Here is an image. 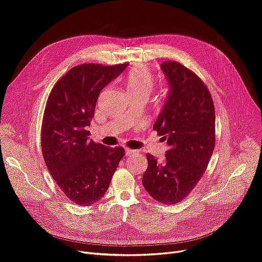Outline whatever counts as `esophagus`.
<instances>
[{
    "label": "esophagus",
    "mask_w": 262,
    "mask_h": 262,
    "mask_svg": "<svg viewBox=\"0 0 262 262\" xmlns=\"http://www.w3.org/2000/svg\"><path fill=\"white\" fill-rule=\"evenodd\" d=\"M136 154H137V152H136L135 150H130V149H126V150H125V155H126V156H134V155H136Z\"/></svg>",
    "instance_id": "obj_1"
}]
</instances>
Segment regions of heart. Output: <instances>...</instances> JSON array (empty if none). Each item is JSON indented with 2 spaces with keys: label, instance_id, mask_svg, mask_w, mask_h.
Wrapping results in <instances>:
<instances>
[{
  "label": "heart",
  "instance_id": "1",
  "mask_svg": "<svg viewBox=\"0 0 262 262\" xmlns=\"http://www.w3.org/2000/svg\"><path fill=\"white\" fill-rule=\"evenodd\" d=\"M125 86L129 95H144L149 97L154 90V75L144 65H137L127 74L125 78Z\"/></svg>",
  "mask_w": 262,
  "mask_h": 262
}]
</instances>
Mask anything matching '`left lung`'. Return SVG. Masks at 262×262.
<instances>
[{"instance_id": "8db88e82", "label": "left lung", "mask_w": 262, "mask_h": 262, "mask_svg": "<svg viewBox=\"0 0 262 262\" xmlns=\"http://www.w3.org/2000/svg\"><path fill=\"white\" fill-rule=\"evenodd\" d=\"M161 70L169 91L153 129L169 149L162 163L146 154L142 184L155 200L174 204L206 171L215 143V110L207 85L196 74L174 61H165Z\"/></svg>"}]
</instances>
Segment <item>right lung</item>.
<instances>
[{
    "mask_svg": "<svg viewBox=\"0 0 262 262\" xmlns=\"http://www.w3.org/2000/svg\"><path fill=\"white\" fill-rule=\"evenodd\" d=\"M127 64H81L55 83L41 125L45 163L64 195L89 207L103 198L125 155L123 147L90 140L88 127L100 91L119 77Z\"/></svg>",
    "mask_w": 262,
    "mask_h": 262,
    "instance_id": "1",
    "label": "right lung"
}]
</instances>
